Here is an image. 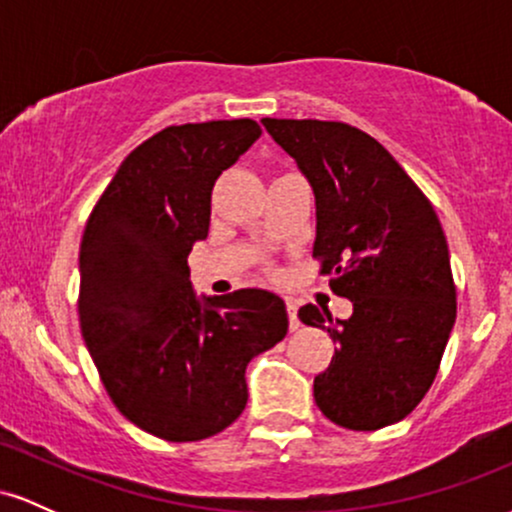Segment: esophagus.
Returning <instances> with one entry per match:
<instances>
[{
  "label": "esophagus",
  "instance_id": "esophagus-1",
  "mask_svg": "<svg viewBox=\"0 0 512 512\" xmlns=\"http://www.w3.org/2000/svg\"><path fill=\"white\" fill-rule=\"evenodd\" d=\"M286 313H289V327L291 330H298L301 327V320H298V305L293 298H286Z\"/></svg>",
  "mask_w": 512,
  "mask_h": 512
}]
</instances>
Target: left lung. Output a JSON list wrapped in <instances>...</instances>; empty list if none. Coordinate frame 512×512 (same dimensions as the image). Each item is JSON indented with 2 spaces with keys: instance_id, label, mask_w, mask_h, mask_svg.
<instances>
[{
  "instance_id": "obj_1",
  "label": "left lung",
  "mask_w": 512,
  "mask_h": 512,
  "mask_svg": "<svg viewBox=\"0 0 512 512\" xmlns=\"http://www.w3.org/2000/svg\"><path fill=\"white\" fill-rule=\"evenodd\" d=\"M264 129L315 192L313 257L332 274L349 320L303 305L301 322L337 344L315 402L351 431H378L414 411L436 380L455 325L448 240L433 204L390 151L346 122L274 120Z\"/></svg>"
}]
</instances>
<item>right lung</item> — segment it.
<instances>
[{
    "label": "right lung",
    "instance_id": "add662e5",
    "mask_svg": "<svg viewBox=\"0 0 512 512\" xmlns=\"http://www.w3.org/2000/svg\"><path fill=\"white\" fill-rule=\"evenodd\" d=\"M260 134L248 117L161 129L122 161L81 238L88 354L120 414L170 443L231 426L248 404V363L289 330L276 293L199 301L187 267L209 233L211 187Z\"/></svg>",
    "mask_w": 512,
    "mask_h": 512
}]
</instances>
